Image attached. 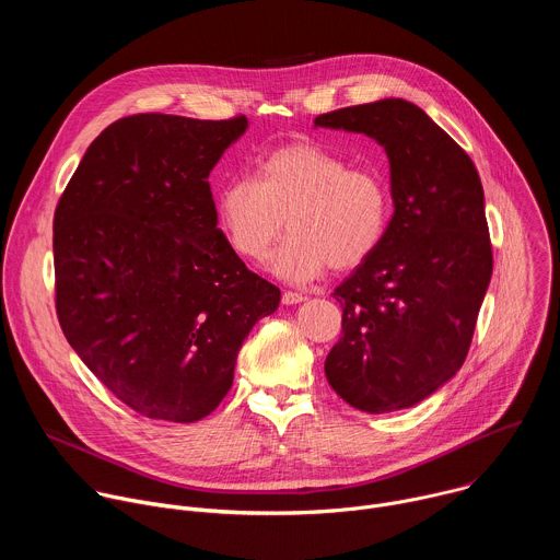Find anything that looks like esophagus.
<instances>
[{
    "label": "esophagus",
    "instance_id": "obj_1",
    "mask_svg": "<svg viewBox=\"0 0 560 560\" xmlns=\"http://www.w3.org/2000/svg\"><path fill=\"white\" fill-rule=\"evenodd\" d=\"M281 301H283L285 305H296V303L305 301V296H303V294H299V292H283Z\"/></svg>",
    "mask_w": 560,
    "mask_h": 560
}]
</instances>
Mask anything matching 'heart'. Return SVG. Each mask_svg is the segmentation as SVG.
Listing matches in <instances>:
<instances>
[{
    "label": "heart",
    "instance_id": "1",
    "mask_svg": "<svg viewBox=\"0 0 560 560\" xmlns=\"http://www.w3.org/2000/svg\"><path fill=\"white\" fill-rule=\"evenodd\" d=\"M219 228L230 248L261 264L292 232L275 257V272L305 283L332 270H352L383 242L389 221V188L370 168L316 141H290L259 156L255 179L228 177L214 197Z\"/></svg>",
    "mask_w": 560,
    "mask_h": 560
}]
</instances>
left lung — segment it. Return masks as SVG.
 <instances>
[{"label":"left lung","mask_w":560,"mask_h":560,"mask_svg":"<svg viewBox=\"0 0 560 560\" xmlns=\"http://www.w3.org/2000/svg\"><path fill=\"white\" fill-rule=\"evenodd\" d=\"M314 126L383 145L394 203L378 248L335 290L343 335L326 359L328 383L361 412L412 408L460 370L492 279L481 177L406 100L332 110Z\"/></svg>","instance_id":"1"}]
</instances>
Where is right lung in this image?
<instances>
[{
  "mask_svg": "<svg viewBox=\"0 0 560 560\" xmlns=\"http://www.w3.org/2000/svg\"><path fill=\"white\" fill-rule=\"evenodd\" d=\"M246 117L132 115L110 124L68 182L52 223L59 326L130 410L208 417L236 354L279 307L217 228L208 177Z\"/></svg>",
  "mask_w": 560,
  "mask_h": 560,
  "instance_id": "right-lung-1",
  "label": "right lung"
}]
</instances>
